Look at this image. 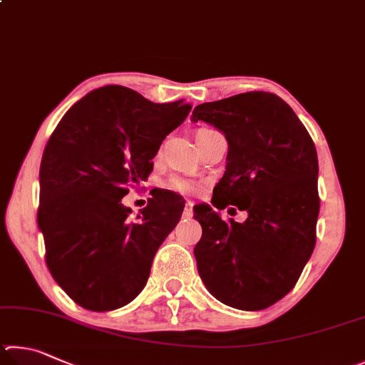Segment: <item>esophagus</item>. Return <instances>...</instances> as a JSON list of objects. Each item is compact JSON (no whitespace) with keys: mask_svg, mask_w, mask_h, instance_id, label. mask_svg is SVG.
<instances>
[{"mask_svg":"<svg viewBox=\"0 0 365 365\" xmlns=\"http://www.w3.org/2000/svg\"><path fill=\"white\" fill-rule=\"evenodd\" d=\"M184 218H192V202H187L186 207H184V212H182Z\"/></svg>","mask_w":365,"mask_h":365,"instance_id":"1","label":"esophagus"}]
</instances>
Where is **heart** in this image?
<instances>
[{"label": "heart", "mask_w": 365, "mask_h": 365, "mask_svg": "<svg viewBox=\"0 0 365 365\" xmlns=\"http://www.w3.org/2000/svg\"><path fill=\"white\" fill-rule=\"evenodd\" d=\"M202 131H207V130H200L197 133H202ZM171 187L178 190V192L181 194H192L195 192V184L190 182V181H186V179H173L171 181Z\"/></svg>", "instance_id": "b5f03b06"}]
</instances>
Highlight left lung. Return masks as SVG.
<instances>
[{"mask_svg":"<svg viewBox=\"0 0 365 365\" xmlns=\"http://www.w3.org/2000/svg\"><path fill=\"white\" fill-rule=\"evenodd\" d=\"M190 120L215 126L227 140L226 171L212 205L247 212L244 223H226L208 203L194 207L202 226L194 248L199 276L231 308H269L295 287L316 245L314 143L292 107L272 93L205 102Z\"/></svg>","mask_w":365,"mask_h":365,"instance_id":"left-lung-1","label":"left lung"}]
</instances>
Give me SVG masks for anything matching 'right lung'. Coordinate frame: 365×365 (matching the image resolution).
Masks as SVG:
<instances>
[{
    "instance_id": "obj_1",
    "label": "right lung",
    "mask_w": 365,
    "mask_h": 365,
    "mask_svg": "<svg viewBox=\"0 0 365 365\" xmlns=\"http://www.w3.org/2000/svg\"><path fill=\"white\" fill-rule=\"evenodd\" d=\"M190 108L107 85L70 107L51 134L40 166L38 229L49 272L81 308L118 309L145 287L184 202L157 195L131 221L121 199L145 181L162 140Z\"/></svg>"
}]
</instances>
